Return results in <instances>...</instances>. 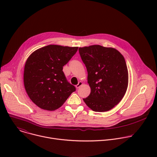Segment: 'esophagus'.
<instances>
[{
	"instance_id": "1",
	"label": "esophagus",
	"mask_w": 157,
	"mask_h": 157,
	"mask_svg": "<svg viewBox=\"0 0 157 157\" xmlns=\"http://www.w3.org/2000/svg\"><path fill=\"white\" fill-rule=\"evenodd\" d=\"M82 85V82L81 81H79V82H78V84L77 85H76V87L78 89V88L80 87V86H81Z\"/></svg>"
}]
</instances>
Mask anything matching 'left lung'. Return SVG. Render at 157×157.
Instances as JSON below:
<instances>
[{
    "mask_svg": "<svg viewBox=\"0 0 157 157\" xmlns=\"http://www.w3.org/2000/svg\"><path fill=\"white\" fill-rule=\"evenodd\" d=\"M87 71L89 96L83 99L95 112L108 111L124 98L128 86V75L123 55L116 49L98 44L79 48Z\"/></svg>",
    "mask_w": 157,
    "mask_h": 157,
    "instance_id": "8db88e82",
    "label": "left lung"
}]
</instances>
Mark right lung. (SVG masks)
<instances>
[{"label": "right lung", "mask_w": 157, "mask_h": 157, "mask_svg": "<svg viewBox=\"0 0 157 157\" xmlns=\"http://www.w3.org/2000/svg\"><path fill=\"white\" fill-rule=\"evenodd\" d=\"M78 49L50 44L35 50L28 58L24 68V86L29 97L38 107L55 110L76 91L67 81L63 67Z\"/></svg>", "instance_id": "right-lung-1"}]
</instances>
